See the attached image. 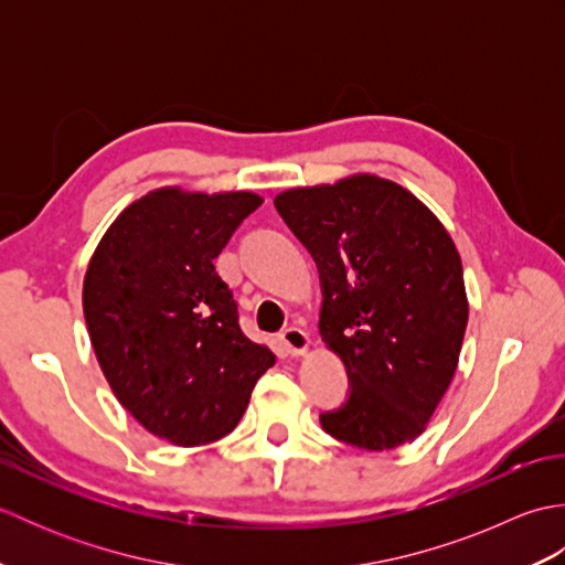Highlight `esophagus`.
I'll use <instances>...</instances> for the list:
<instances>
[{"mask_svg":"<svg viewBox=\"0 0 565 565\" xmlns=\"http://www.w3.org/2000/svg\"><path fill=\"white\" fill-rule=\"evenodd\" d=\"M279 340H281V347H284V350L289 352L291 356H301V354H306V352H308V347H310L308 332H306V330H301V328H289V330H284V332L279 334Z\"/></svg>","mask_w":565,"mask_h":565,"instance_id":"1","label":"esophagus"}]
</instances>
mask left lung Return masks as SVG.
<instances>
[{"instance_id": "1", "label": "left lung", "mask_w": 565, "mask_h": 565, "mask_svg": "<svg viewBox=\"0 0 565 565\" xmlns=\"http://www.w3.org/2000/svg\"><path fill=\"white\" fill-rule=\"evenodd\" d=\"M274 203L318 264V328L352 383L322 429L366 451L413 441L449 388L468 322L449 231L411 191L366 172Z\"/></svg>"}]
</instances>
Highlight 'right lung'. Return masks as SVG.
Returning a JSON list of instances; mask_svg holds the SVG:
<instances>
[{
    "instance_id": "obj_1",
    "label": "right lung",
    "mask_w": 565,
    "mask_h": 565,
    "mask_svg": "<svg viewBox=\"0 0 565 565\" xmlns=\"http://www.w3.org/2000/svg\"><path fill=\"white\" fill-rule=\"evenodd\" d=\"M262 201L255 191H148L87 264L82 308L104 376L142 427L177 447L233 431L274 366L269 347L239 328L213 264Z\"/></svg>"
}]
</instances>
